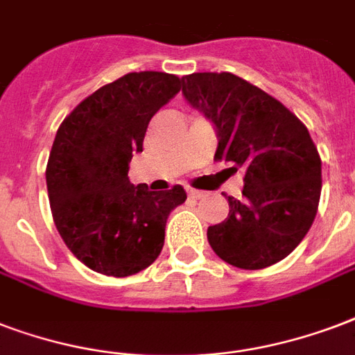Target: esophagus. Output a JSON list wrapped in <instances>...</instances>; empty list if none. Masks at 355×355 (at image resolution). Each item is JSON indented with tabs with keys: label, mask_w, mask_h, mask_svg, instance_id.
Wrapping results in <instances>:
<instances>
[{
	"label": "esophagus",
	"mask_w": 355,
	"mask_h": 355,
	"mask_svg": "<svg viewBox=\"0 0 355 355\" xmlns=\"http://www.w3.org/2000/svg\"><path fill=\"white\" fill-rule=\"evenodd\" d=\"M188 196L193 197V199H199V197H202V191H199V189H193V188H188Z\"/></svg>",
	"instance_id": "obj_1"
}]
</instances>
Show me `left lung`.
Returning a JSON list of instances; mask_svg holds the SVG:
<instances>
[{"instance_id": "obj_1", "label": "left lung", "mask_w": 355, "mask_h": 355, "mask_svg": "<svg viewBox=\"0 0 355 355\" xmlns=\"http://www.w3.org/2000/svg\"><path fill=\"white\" fill-rule=\"evenodd\" d=\"M182 94L212 123L216 158L243 171L242 201L208 227L221 261L261 270L283 261L309 232L320 201L322 162L309 130L279 100L229 72L182 78Z\"/></svg>"}]
</instances>
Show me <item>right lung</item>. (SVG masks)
Returning <instances> with one entry per match:
<instances>
[{
	"label": "right lung",
	"instance_id": "right-lung-1",
	"mask_svg": "<svg viewBox=\"0 0 355 355\" xmlns=\"http://www.w3.org/2000/svg\"><path fill=\"white\" fill-rule=\"evenodd\" d=\"M180 83L166 72H130L78 104L55 134L46 167L53 221L76 259L98 274L126 277L150 266L167 216L186 201L182 186L150 191L128 178L150 119Z\"/></svg>",
	"mask_w": 355,
	"mask_h": 355
}]
</instances>
